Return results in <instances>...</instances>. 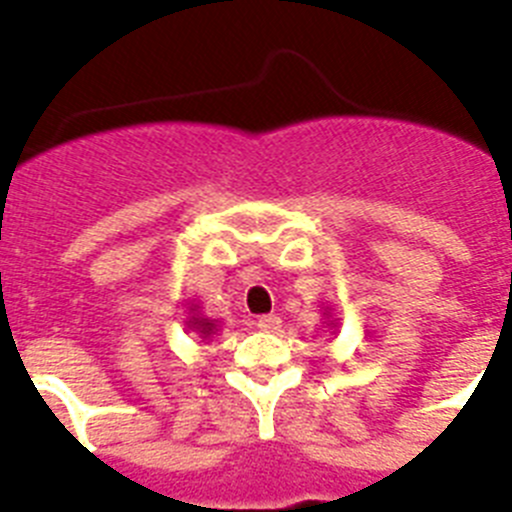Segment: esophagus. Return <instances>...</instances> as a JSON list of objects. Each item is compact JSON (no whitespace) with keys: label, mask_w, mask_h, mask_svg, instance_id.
Listing matches in <instances>:
<instances>
[{"label":"esophagus","mask_w":512,"mask_h":512,"mask_svg":"<svg viewBox=\"0 0 512 512\" xmlns=\"http://www.w3.org/2000/svg\"><path fill=\"white\" fill-rule=\"evenodd\" d=\"M256 325H259V328L264 330V333H277V330L282 328V320H279L277 315H259Z\"/></svg>","instance_id":"esophagus-1"}]
</instances>
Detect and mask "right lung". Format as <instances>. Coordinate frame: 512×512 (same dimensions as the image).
Wrapping results in <instances>:
<instances>
[{
    "instance_id": "obj_1",
    "label": "right lung",
    "mask_w": 512,
    "mask_h": 512,
    "mask_svg": "<svg viewBox=\"0 0 512 512\" xmlns=\"http://www.w3.org/2000/svg\"><path fill=\"white\" fill-rule=\"evenodd\" d=\"M189 323H192L194 328L200 330L202 338H207L212 333V323H207V320H197V318H194V320H189Z\"/></svg>"
}]
</instances>
